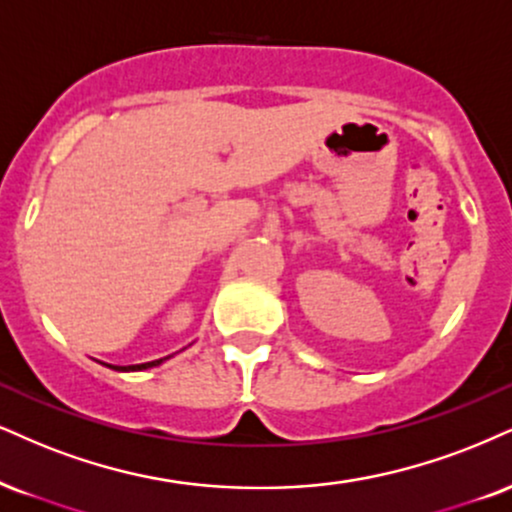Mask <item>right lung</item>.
I'll list each match as a JSON object with an SVG mask.
<instances>
[{"label":"right lung","instance_id":"add662e5","mask_svg":"<svg viewBox=\"0 0 512 512\" xmlns=\"http://www.w3.org/2000/svg\"><path fill=\"white\" fill-rule=\"evenodd\" d=\"M170 356H166V358H159V361H149V363H140V365H106V368H111V370H118V372H137V370H149V368H156V365H161V363H166Z\"/></svg>","mask_w":512,"mask_h":512}]
</instances>
